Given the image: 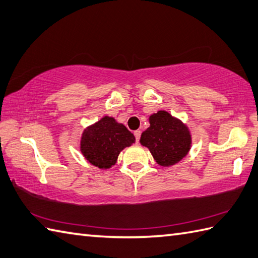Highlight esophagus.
Masks as SVG:
<instances>
[{
    "label": "esophagus",
    "instance_id": "1",
    "mask_svg": "<svg viewBox=\"0 0 258 258\" xmlns=\"http://www.w3.org/2000/svg\"><path fill=\"white\" fill-rule=\"evenodd\" d=\"M135 137H136V142H139L140 140V136H141V131L140 130H136L134 133Z\"/></svg>",
    "mask_w": 258,
    "mask_h": 258
}]
</instances>
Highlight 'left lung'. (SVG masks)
<instances>
[{
    "instance_id": "1",
    "label": "left lung",
    "mask_w": 258,
    "mask_h": 258,
    "mask_svg": "<svg viewBox=\"0 0 258 258\" xmlns=\"http://www.w3.org/2000/svg\"><path fill=\"white\" fill-rule=\"evenodd\" d=\"M150 127L141 135L140 144L150 150L156 162L171 167L184 158L191 149L190 130L168 111L159 110L149 117Z\"/></svg>"
}]
</instances>
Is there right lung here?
<instances>
[{
  "label": "right lung",
  "instance_id": "obj_1",
  "mask_svg": "<svg viewBox=\"0 0 258 258\" xmlns=\"http://www.w3.org/2000/svg\"><path fill=\"white\" fill-rule=\"evenodd\" d=\"M136 140L134 134L112 117L105 116L83 131L81 152L89 163L99 169H109L117 162L119 153Z\"/></svg>",
  "mask_w": 258,
  "mask_h": 258
}]
</instances>
